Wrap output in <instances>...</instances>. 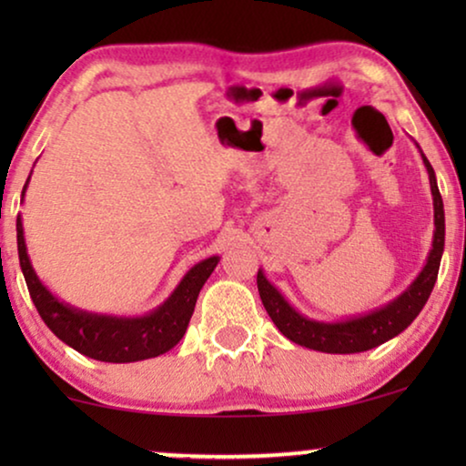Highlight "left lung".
I'll return each mask as SVG.
<instances>
[{
    "instance_id": "8db88e82",
    "label": "left lung",
    "mask_w": 466,
    "mask_h": 466,
    "mask_svg": "<svg viewBox=\"0 0 466 466\" xmlns=\"http://www.w3.org/2000/svg\"><path fill=\"white\" fill-rule=\"evenodd\" d=\"M415 147L420 148L418 142ZM428 181H431L432 207H435V234H432V249L428 253L424 268L413 279L409 288L375 311L364 315H353V318L340 321H318L305 318L298 313L294 307L285 300V296L266 279L264 270H258V291L262 298V305L275 326L281 330L283 337H288L291 343L309 347V350L324 351V353H360L369 351L373 347L386 343L400 334L411 321L418 318L424 309L428 296L435 288L439 264H441L443 247H445V213L443 200L437 187V177L432 170L431 161L421 153Z\"/></svg>"
}]
</instances>
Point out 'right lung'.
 <instances>
[{
  "label": "right lung",
  "mask_w": 466,
  "mask_h": 466,
  "mask_svg": "<svg viewBox=\"0 0 466 466\" xmlns=\"http://www.w3.org/2000/svg\"><path fill=\"white\" fill-rule=\"evenodd\" d=\"M27 185L29 178L23 187L21 202ZM16 245L18 262H21L31 300L55 337L86 358L113 364L138 362V360L157 358L161 353L170 351L183 339L191 315H194L198 294L215 266L219 264V256L202 259L185 272L181 283L157 309L145 315H136V318H119V315L83 311V309L59 300L48 291L46 285L35 275L27 256L21 215L16 217Z\"/></svg>",
  "instance_id": "obj_1"
}]
</instances>
